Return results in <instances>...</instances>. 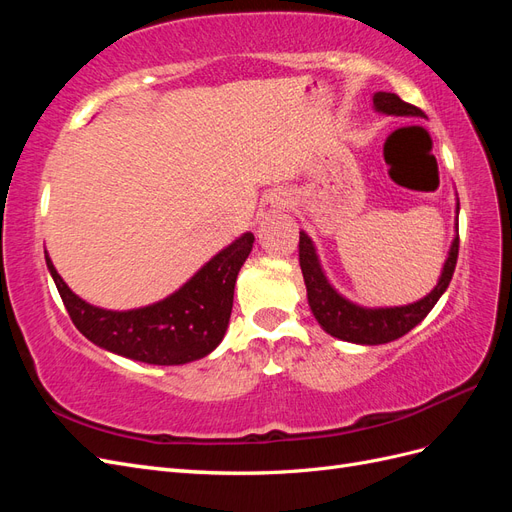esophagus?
<instances>
[{
  "instance_id": "34e87169",
  "label": "esophagus",
  "mask_w": 512,
  "mask_h": 512,
  "mask_svg": "<svg viewBox=\"0 0 512 512\" xmlns=\"http://www.w3.org/2000/svg\"><path fill=\"white\" fill-rule=\"evenodd\" d=\"M290 203V198L286 192H271L269 196H265V200L260 203V211H258V220L265 222L269 220L271 215L280 213L282 209H286Z\"/></svg>"
}]
</instances>
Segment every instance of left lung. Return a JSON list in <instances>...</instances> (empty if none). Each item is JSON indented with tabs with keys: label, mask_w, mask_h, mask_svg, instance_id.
<instances>
[{
	"label": "left lung",
	"mask_w": 512,
	"mask_h": 512,
	"mask_svg": "<svg viewBox=\"0 0 512 512\" xmlns=\"http://www.w3.org/2000/svg\"><path fill=\"white\" fill-rule=\"evenodd\" d=\"M376 111L386 115H423V111L414 104H408L395 94L389 91H378L374 96ZM459 213V207H457ZM459 256V235L455 237L451 252L444 262V271L440 275L438 286L433 288L425 299L401 305V307H380V309H367L359 307L331 288V284L324 277L320 262L314 250V243L305 232L299 235V265L303 271V280L307 286V301L320 327L329 335L344 339V342L352 344H367V346H378V344H389L393 339L406 335L410 329H414L418 322H421L433 305L444 294L453 280L455 265Z\"/></svg>",
	"instance_id": "left-lung-1"
}]
</instances>
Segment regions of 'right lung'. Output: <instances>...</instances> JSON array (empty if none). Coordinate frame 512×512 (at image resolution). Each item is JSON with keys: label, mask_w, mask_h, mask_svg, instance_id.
<instances>
[{"label": "right lung", "mask_w": 512, "mask_h": 512, "mask_svg": "<svg viewBox=\"0 0 512 512\" xmlns=\"http://www.w3.org/2000/svg\"><path fill=\"white\" fill-rule=\"evenodd\" d=\"M254 235L245 232L213 256L188 284L149 307L111 312L85 303L61 280L49 254H44L59 297L89 342L149 365H183L203 359L226 333L235 282Z\"/></svg>", "instance_id": "right-lung-1"}]
</instances>
